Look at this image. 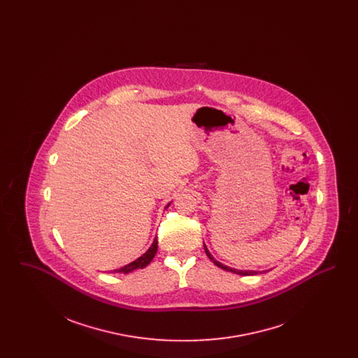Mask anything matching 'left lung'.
<instances>
[{"label":"left lung","instance_id":"8db88e82","mask_svg":"<svg viewBox=\"0 0 358 358\" xmlns=\"http://www.w3.org/2000/svg\"><path fill=\"white\" fill-rule=\"evenodd\" d=\"M204 250H205V254H206V256L217 266V267H220V268H222V270H225V271H229V273H238V275H256V273H259V271H243V270H236V268H231V267H228V266H224V264H222L220 262H217L213 256L210 255V252L208 251V248H206V245L204 244Z\"/></svg>","mask_w":358,"mask_h":358}]
</instances>
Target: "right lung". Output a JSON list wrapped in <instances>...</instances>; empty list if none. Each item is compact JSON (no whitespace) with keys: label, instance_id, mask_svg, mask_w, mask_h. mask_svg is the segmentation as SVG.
I'll return each instance as SVG.
<instances>
[{"label":"right lung","instance_id":"add662e5","mask_svg":"<svg viewBox=\"0 0 358 358\" xmlns=\"http://www.w3.org/2000/svg\"><path fill=\"white\" fill-rule=\"evenodd\" d=\"M169 205H171V203L166 205V208H168ZM157 248H158V241H157V238H154L153 244L150 245V248H149L143 255L139 256L134 262H131V263L123 266L122 268L114 270V273H131V271H134V270H138V268H145V267L153 260L154 256L157 254Z\"/></svg>","mask_w":358,"mask_h":358}]
</instances>
